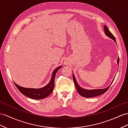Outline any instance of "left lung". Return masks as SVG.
<instances>
[{
	"label": "left lung",
	"instance_id": "1",
	"mask_svg": "<svg viewBox=\"0 0 128 128\" xmlns=\"http://www.w3.org/2000/svg\"><path fill=\"white\" fill-rule=\"evenodd\" d=\"M104 32H105V34H106L108 36V37H109V38H110L111 39H112V40H114V42H116V39L115 37H114V36L111 34V32L109 30V29H108V27L106 26H104ZM119 57H118L117 59V63L118 65H119ZM114 78L113 79L112 82L110 84V86H108L107 88H105V89H94V90H86V89H84L83 88H81L79 85L78 84L76 78L74 77V74H73V80L74 82V86H76V89L78 91V92L79 93V94H80V96H82V97H86V98H89V97H96V96H100V94H102L104 93H105L106 92V91L109 89V87L111 85V84L112 83L114 79Z\"/></svg>",
	"mask_w": 128,
	"mask_h": 128
}]
</instances>
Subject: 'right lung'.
<instances>
[{
  "label": "right lung",
  "instance_id": "obj_1",
  "mask_svg": "<svg viewBox=\"0 0 128 128\" xmlns=\"http://www.w3.org/2000/svg\"><path fill=\"white\" fill-rule=\"evenodd\" d=\"M61 68L62 66H60L56 68L52 73L51 79L49 83L46 86L40 88V89L23 88L18 86L17 84L14 82V84L19 91L25 96L34 100L43 99V98L48 96L53 91L54 86V78L56 74L57 71Z\"/></svg>",
  "mask_w": 128,
  "mask_h": 128
}]
</instances>
